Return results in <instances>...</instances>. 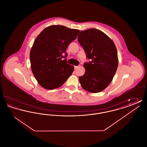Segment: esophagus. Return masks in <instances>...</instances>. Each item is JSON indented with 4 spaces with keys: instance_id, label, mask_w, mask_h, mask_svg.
Listing matches in <instances>:
<instances>
[{
    "instance_id": "obj_1",
    "label": "esophagus",
    "mask_w": 147,
    "mask_h": 147,
    "mask_svg": "<svg viewBox=\"0 0 147 147\" xmlns=\"http://www.w3.org/2000/svg\"><path fill=\"white\" fill-rule=\"evenodd\" d=\"M79 67V66H74V69H77V68Z\"/></svg>"
}]
</instances>
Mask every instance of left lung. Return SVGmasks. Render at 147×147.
I'll use <instances>...</instances> for the list:
<instances>
[{
  "label": "left lung",
  "mask_w": 147,
  "mask_h": 147,
  "mask_svg": "<svg viewBox=\"0 0 147 147\" xmlns=\"http://www.w3.org/2000/svg\"><path fill=\"white\" fill-rule=\"evenodd\" d=\"M78 41L83 47L86 58L85 74L79 77L82 87L86 91L97 93L110 84L117 69L119 59L116 46L101 31L89 28L81 31Z\"/></svg>",
  "instance_id": "left-lung-1"
}]
</instances>
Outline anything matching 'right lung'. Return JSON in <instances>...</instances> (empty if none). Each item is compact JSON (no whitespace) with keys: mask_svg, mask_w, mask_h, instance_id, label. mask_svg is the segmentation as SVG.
I'll use <instances>...</instances> for the list:
<instances>
[{"mask_svg":"<svg viewBox=\"0 0 147 147\" xmlns=\"http://www.w3.org/2000/svg\"><path fill=\"white\" fill-rule=\"evenodd\" d=\"M79 31L54 25L45 28L35 39L30 53L31 68L42 88L47 90L59 88L72 74L74 66L62 58L67 56V48Z\"/></svg>","mask_w":147,"mask_h":147,"instance_id":"add662e5","label":"right lung"}]
</instances>
